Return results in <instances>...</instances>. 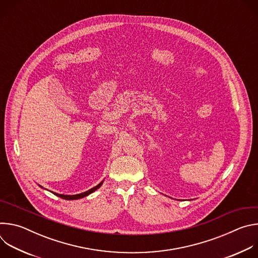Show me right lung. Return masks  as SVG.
<instances>
[{
	"mask_svg": "<svg viewBox=\"0 0 258 258\" xmlns=\"http://www.w3.org/2000/svg\"><path fill=\"white\" fill-rule=\"evenodd\" d=\"M102 183H103V181H101V182L99 183V185H97L96 187L92 188L91 190H89V191H87V192H85V193L77 194V195H63V194H57V193H54V194H55L56 196H58V197L62 198V199H65V200H77V199H81V198H84V197H86V196L90 195L91 193L95 192L97 189H99V188L102 186Z\"/></svg>",
	"mask_w": 258,
	"mask_h": 258,
	"instance_id": "right-lung-1",
	"label": "right lung"
}]
</instances>
